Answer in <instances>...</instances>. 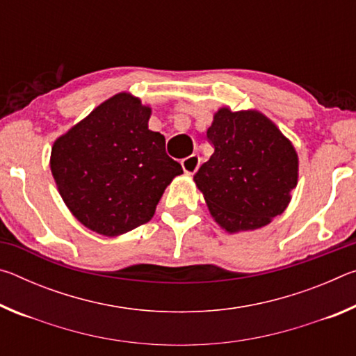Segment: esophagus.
Instances as JSON below:
<instances>
[{
	"label": "esophagus",
	"instance_id": "obj_1",
	"mask_svg": "<svg viewBox=\"0 0 356 356\" xmlns=\"http://www.w3.org/2000/svg\"><path fill=\"white\" fill-rule=\"evenodd\" d=\"M200 163H201V159L197 155H195V154L190 155V156H186V159H184L182 161H180V165H182L184 171L186 174H195L197 168H200Z\"/></svg>",
	"mask_w": 356,
	"mask_h": 356
}]
</instances>
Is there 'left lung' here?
Instances as JSON below:
<instances>
[{"label":"left lung","instance_id":"obj_1","mask_svg":"<svg viewBox=\"0 0 356 356\" xmlns=\"http://www.w3.org/2000/svg\"><path fill=\"white\" fill-rule=\"evenodd\" d=\"M207 138L215 150L195 184L216 225L229 234L254 231L284 212L298 182V155L273 120L222 106Z\"/></svg>","mask_w":356,"mask_h":356}]
</instances>
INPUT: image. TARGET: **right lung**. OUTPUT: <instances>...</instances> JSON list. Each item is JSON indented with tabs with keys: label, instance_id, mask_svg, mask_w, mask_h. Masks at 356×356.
<instances>
[{
	"label": "right lung",
	"instance_id": "add662e5",
	"mask_svg": "<svg viewBox=\"0 0 356 356\" xmlns=\"http://www.w3.org/2000/svg\"><path fill=\"white\" fill-rule=\"evenodd\" d=\"M152 108L119 92L53 143L50 170L59 195L84 227L116 237L152 218L182 166L149 130Z\"/></svg>",
	"mask_w": 356,
	"mask_h": 356
}]
</instances>
